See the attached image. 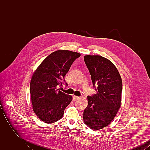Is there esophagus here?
<instances>
[{"label":"esophagus","instance_id":"1","mask_svg":"<svg viewBox=\"0 0 150 150\" xmlns=\"http://www.w3.org/2000/svg\"><path fill=\"white\" fill-rule=\"evenodd\" d=\"M79 98H80V97H78V96H73V100H78Z\"/></svg>","mask_w":150,"mask_h":150}]
</instances>
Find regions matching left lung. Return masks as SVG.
<instances>
[{"mask_svg": "<svg viewBox=\"0 0 150 150\" xmlns=\"http://www.w3.org/2000/svg\"><path fill=\"white\" fill-rule=\"evenodd\" d=\"M97 93L88 96L83 121L88 127L100 130L113 120L121 105L122 80L114 64L101 56L84 57Z\"/></svg>", "mask_w": 150, "mask_h": 150, "instance_id": "8db88e82", "label": "left lung"}]
</instances>
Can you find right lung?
Returning <instances> with one entry per match:
<instances>
[{"mask_svg":"<svg viewBox=\"0 0 150 150\" xmlns=\"http://www.w3.org/2000/svg\"><path fill=\"white\" fill-rule=\"evenodd\" d=\"M80 56L76 52L55 51L46 57L34 72L30 84L31 100L33 111L41 121L52 124L63 117L72 97L58 91L57 86H62L64 76Z\"/></svg>","mask_w":150,"mask_h":150,"instance_id":"obj_1","label":"right lung"}]
</instances>
